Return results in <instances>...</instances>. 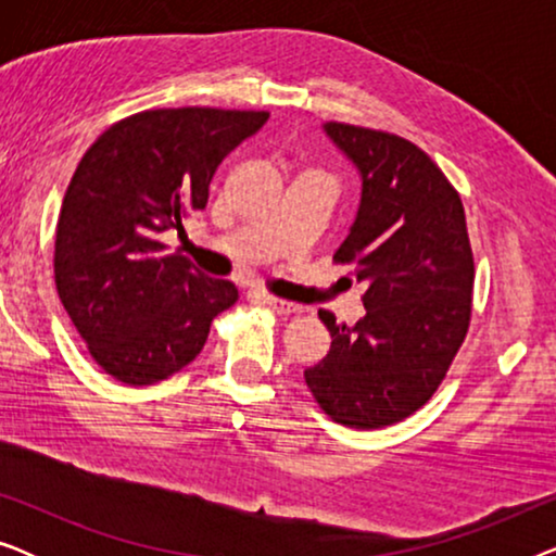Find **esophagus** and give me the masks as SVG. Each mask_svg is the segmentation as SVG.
<instances>
[{"mask_svg":"<svg viewBox=\"0 0 556 556\" xmlns=\"http://www.w3.org/2000/svg\"><path fill=\"white\" fill-rule=\"evenodd\" d=\"M261 301L265 303V306H270V308L276 311V314H280V316H288V314H299V311H301L299 303H291V301L276 299V295H268V293H263V295H261Z\"/></svg>","mask_w":556,"mask_h":556,"instance_id":"1","label":"esophagus"}]
</instances>
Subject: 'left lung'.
Instances as JSON below:
<instances>
[{
	"instance_id": "left-lung-1",
	"label": "left lung",
	"mask_w": 556,
	"mask_h": 556,
	"mask_svg": "<svg viewBox=\"0 0 556 556\" xmlns=\"http://www.w3.org/2000/svg\"><path fill=\"white\" fill-rule=\"evenodd\" d=\"M324 131L362 181L333 261L356 265L367 314L346 326L318 311L331 349L303 377L333 422L377 430L420 409L443 382L468 331L473 253L460 197L422 149L337 121Z\"/></svg>"
}]
</instances>
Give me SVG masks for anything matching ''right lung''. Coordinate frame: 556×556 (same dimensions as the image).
<instances>
[{
	"label": "right lung",
	"mask_w": 556,
	"mask_h": 556,
	"mask_svg": "<svg viewBox=\"0 0 556 556\" xmlns=\"http://www.w3.org/2000/svg\"><path fill=\"white\" fill-rule=\"evenodd\" d=\"M268 121L265 111L159 109L113 124L83 154L60 207L55 283L105 375L143 387L197 359L238 288L159 235L204 210L219 162Z\"/></svg>",
	"instance_id": "right-lung-1"
}]
</instances>
